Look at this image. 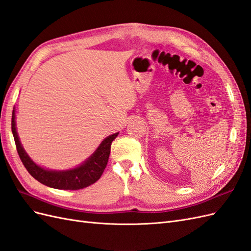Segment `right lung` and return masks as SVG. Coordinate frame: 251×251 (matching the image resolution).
<instances>
[{"instance_id":"1","label":"right lung","mask_w":251,"mask_h":251,"mask_svg":"<svg viewBox=\"0 0 251 251\" xmlns=\"http://www.w3.org/2000/svg\"><path fill=\"white\" fill-rule=\"evenodd\" d=\"M14 110L12 112L11 118V130L13 134L14 142H16L18 154L21 158V160L24 164L28 173L31 176L41 182L42 184L56 188V189H65V191H75V189L85 188L95 182L101 177V175L108 164L109 156L111 153V144L112 141L117 137L118 133L113 134L109 137L105 138L95 153L91 156L88 160L81 164L78 168L64 171V172H55V171H47L44 170L40 166H37L29 156L26 154V151L21 146L19 140V136L16 128V120H14Z\"/></svg>"}]
</instances>
